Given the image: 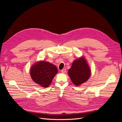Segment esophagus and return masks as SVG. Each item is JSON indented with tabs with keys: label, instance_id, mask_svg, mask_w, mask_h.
Instances as JSON below:
<instances>
[{
	"label": "esophagus",
	"instance_id": "obj_1",
	"mask_svg": "<svg viewBox=\"0 0 122 122\" xmlns=\"http://www.w3.org/2000/svg\"><path fill=\"white\" fill-rule=\"evenodd\" d=\"M61 72L62 73H65L66 72V69H62V70H61Z\"/></svg>",
	"mask_w": 122,
	"mask_h": 122
}]
</instances>
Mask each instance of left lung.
<instances>
[{
	"instance_id": "obj_1",
	"label": "left lung",
	"mask_w": 122,
	"mask_h": 122,
	"mask_svg": "<svg viewBox=\"0 0 122 122\" xmlns=\"http://www.w3.org/2000/svg\"><path fill=\"white\" fill-rule=\"evenodd\" d=\"M68 75L77 86L87 81L91 75V70L86 58L82 56L74 61L68 71Z\"/></svg>"
}]
</instances>
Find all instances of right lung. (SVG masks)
<instances>
[{
  "instance_id": "obj_1",
  "label": "right lung",
  "mask_w": 122,
  "mask_h": 122,
  "mask_svg": "<svg viewBox=\"0 0 122 122\" xmlns=\"http://www.w3.org/2000/svg\"><path fill=\"white\" fill-rule=\"evenodd\" d=\"M58 72L57 67L48 61H40L32 65L30 70L31 78L43 87H48Z\"/></svg>"
}]
</instances>
